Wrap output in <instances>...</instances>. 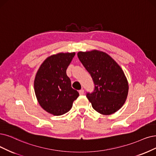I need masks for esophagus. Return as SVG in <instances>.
Returning a JSON list of instances; mask_svg holds the SVG:
<instances>
[{
  "mask_svg": "<svg viewBox=\"0 0 156 156\" xmlns=\"http://www.w3.org/2000/svg\"><path fill=\"white\" fill-rule=\"evenodd\" d=\"M79 94H80V95H83V94H84V90H83V89L80 90H79Z\"/></svg>",
  "mask_w": 156,
  "mask_h": 156,
  "instance_id": "1",
  "label": "esophagus"
}]
</instances>
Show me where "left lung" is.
I'll return each instance as SVG.
<instances>
[{
  "label": "left lung",
  "instance_id": "8db88e82",
  "mask_svg": "<svg viewBox=\"0 0 156 156\" xmlns=\"http://www.w3.org/2000/svg\"><path fill=\"white\" fill-rule=\"evenodd\" d=\"M78 57L93 78L94 89L86 94L96 111L109 115L121 108L128 94L129 84L120 66L102 51L78 52Z\"/></svg>",
  "mask_w": 156,
  "mask_h": 156
}]
</instances>
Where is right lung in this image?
Segmentation results:
<instances>
[{"mask_svg": "<svg viewBox=\"0 0 156 156\" xmlns=\"http://www.w3.org/2000/svg\"><path fill=\"white\" fill-rule=\"evenodd\" d=\"M74 55L75 53H67L48 57L40 66L34 79V92L40 105L55 116L70 111L73 101L79 96L66 74Z\"/></svg>", "mask_w": 156, "mask_h": 156, "instance_id": "right-lung-1", "label": "right lung"}]
</instances>
